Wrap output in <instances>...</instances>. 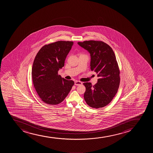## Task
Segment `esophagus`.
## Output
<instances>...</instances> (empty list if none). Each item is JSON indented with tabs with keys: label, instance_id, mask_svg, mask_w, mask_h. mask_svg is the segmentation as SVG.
Returning <instances> with one entry per match:
<instances>
[{
	"label": "esophagus",
	"instance_id": "obj_1",
	"mask_svg": "<svg viewBox=\"0 0 153 153\" xmlns=\"http://www.w3.org/2000/svg\"><path fill=\"white\" fill-rule=\"evenodd\" d=\"M82 84V83L80 81H76L74 82V85L76 86H79Z\"/></svg>",
	"mask_w": 153,
	"mask_h": 153
}]
</instances>
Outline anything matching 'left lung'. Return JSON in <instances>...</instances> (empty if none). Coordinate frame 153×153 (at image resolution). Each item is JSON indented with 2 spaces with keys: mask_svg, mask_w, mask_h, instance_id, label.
<instances>
[{
  "mask_svg": "<svg viewBox=\"0 0 153 153\" xmlns=\"http://www.w3.org/2000/svg\"><path fill=\"white\" fill-rule=\"evenodd\" d=\"M91 56L90 68L97 74V83H83L86 87L85 100L90 107H104L112 101L120 86V71L112 48L101 41H85L77 43Z\"/></svg>",
  "mask_w": 153,
  "mask_h": 153,
  "instance_id": "1",
  "label": "left lung"
}]
</instances>
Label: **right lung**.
Wrapping results in <instances>:
<instances>
[{"instance_id":"1","label":"right lung","mask_w":153,"mask_h":153,"mask_svg":"<svg viewBox=\"0 0 153 153\" xmlns=\"http://www.w3.org/2000/svg\"><path fill=\"white\" fill-rule=\"evenodd\" d=\"M73 44L72 41H59L45 45L35 58L32 70L33 82L37 94L46 104L61 103L74 84L72 80L62 78L58 74Z\"/></svg>"}]
</instances>
